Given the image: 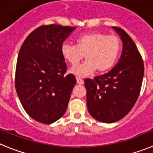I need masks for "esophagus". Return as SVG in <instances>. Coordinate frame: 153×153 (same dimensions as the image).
I'll return each mask as SVG.
<instances>
[{
	"label": "esophagus",
	"instance_id": "esophagus-1",
	"mask_svg": "<svg viewBox=\"0 0 153 153\" xmlns=\"http://www.w3.org/2000/svg\"><path fill=\"white\" fill-rule=\"evenodd\" d=\"M76 80H77V83H78V85H83L84 84V81L81 78H78V77H77Z\"/></svg>",
	"mask_w": 153,
	"mask_h": 153
}]
</instances>
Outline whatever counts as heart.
<instances>
[{
	"instance_id": "obj_1",
	"label": "heart",
	"mask_w": 153,
	"mask_h": 153,
	"mask_svg": "<svg viewBox=\"0 0 153 153\" xmlns=\"http://www.w3.org/2000/svg\"><path fill=\"white\" fill-rule=\"evenodd\" d=\"M120 49V41L117 36L107 35L100 32L82 34L76 39V46L65 43L62 46L63 58L75 65L82 59L83 63L74 66L71 71L78 77H85L93 73L107 71L114 65Z\"/></svg>"
}]
</instances>
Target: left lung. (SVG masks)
Here are the masks:
<instances>
[{"label": "left lung", "instance_id": "8db88e82", "mask_svg": "<svg viewBox=\"0 0 153 153\" xmlns=\"http://www.w3.org/2000/svg\"><path fill=\"white\" fill-rule=\"evenodd\" d=\"M113 28L123 42L119 62L107 73L85 80L89 113L97 120L107 123L120 120L131 111L144 75L143 61L135 42L123 29Z\"/></svg>", "mask_w": 153, "mask_h": 153}]
</instances>
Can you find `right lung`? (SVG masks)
<instances>
[{
    "instance_id": "add662e5",
    "label": "right lung",
    "mask_w": 153,
    "mask_h": 153,
    "mask_svg": "<svg viewBox=\"0 0 153 153\" xmlns=\"http://www.w3.org/2000/svg\"><path fill=\"white\" fill-rule=\"evenodd\" d=\"M75 29L58 24L37 27L29 34L19 52L15 88L23 109L39 123L50 124L64 115L75 75H65L62 43Z\"/></svg>"
}]
</instances>
